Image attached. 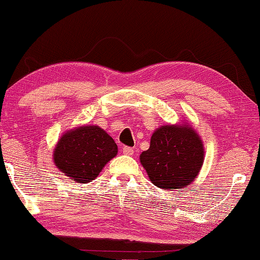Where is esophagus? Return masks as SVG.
<instances>
[{"mask_svg": "<svg viewBox=\"0 0 260 260\" xmlns=\"http://www.w3.org/2000/svg\"><path fill=\"white\" fill-rule=\"evenodd\" d=\"M122 151H123L124 155L131 156V155H134V151H135V150H134L133 148H130V146H123Z\"/></svg>", "mask_w": 260, "mask_h": 260, "instance_id": "esophagus-1", "label": "esophagus"}]
</instances>
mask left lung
Returning <instances> with one entry per match:
<instances>
[{
  "instance_id": "obj_1",
  "label": "left lung",
  "mask_w": 260,
  "mask_h": 260,
  "mask_svg": "<svg viewBox=\"0 0 260 260\" xmlns=\"http://www.w3.org/2000/svg\"><path fill=\"white\" fill-rule=\"evenodd\" d=\"M139 160L149 179L163 190L183 189L194 180L204 161L199 135L185 124H167L155 131Z\"/></svg>"
}]
</instances>
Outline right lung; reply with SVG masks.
<instances>
[{
	"instance_id": "1",
	"label": "right lung",
	"mask_w": 260,
	"mask_h": 260,
	"mask_svg": "<svg viewBox=\"0 0 260 260\" xmlns=\"http://www.w3.org/2000/svg\"><path fill=\"white\" fill-rule=\"evenodd\" d=\"M118 152L114 139L97 125H82L63 134L54 149V163L77 183L96 178Z\"/></svg>"
}]
</instances>
